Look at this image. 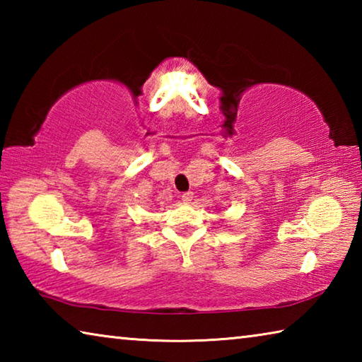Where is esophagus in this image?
<instances>
[{
  "instance_id": "34e87169",
  "label": "esophagus",
  "mask_w": 362,
  "mask_h": 362,
  "mask_svg": "<svg viewBox=\"0 0 362 362\" xmlns=\"http://www.w3.org/2000/svg\"><path fill=\"white\" fill-rule=\"evenodd\" d=\"M193 199V193L192 192H185V193H182V201L183 203H189V201Z\"/></svg>"
}]
</instances>
